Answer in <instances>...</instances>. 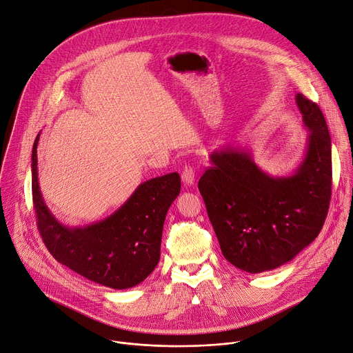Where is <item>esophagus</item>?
<instances>
[{
  "label": "esophagus",
  "instance_id": "1",
  "mask_svg": "<svg viewBox=\"0 0 353 353\" xmlns=\"http://www.w3.org/2000/svg\"><path fill=\"white\" fill-rule=\"evenodd\" d=\"M182 182H183L186 186L193 185V182H194V168H193V167L185 165V168H183V171H182Z\"/></svg>",
  "mask_w": 353,
  "mask_h": 353
}]
</instances>
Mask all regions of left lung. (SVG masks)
<instances>
[{
    "label": "left lung",
    "instance_id": "left-lung-1",
    "mask_svg": "<svg viewBox=\"0 0 353 353\" xmlns=\"http://www.w3.org/2000/svg\"><path fill=\"white\" fill-rule=\"evenodd\" d=\"M310 132L305 155L290 176H270L250 151L224 148L198 188L224 258L241 270L259 273L292 261L320 234L332 186L331 137L320 106L296 95Z\"/></svg>",
    "mask_w": 353,
    "mask_h": 353
}]
</instances>
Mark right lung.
Instances as JSON below:
<instances>
[{
	"instance_id": "1",
	"label": "right lung",
	"mask_w": 353,
	"mask_h": 353,
	"mask_svg": "<svg viewBox=\"0 0 353 353\" xmlns=\"http://www.w3.org/2000/svg\"><path fill=\"white\" fill-rule=\"evenodd\" d=\"M37 141L32 150V198L41 237L56 261L95 283L129 289L141 283L160 261L163 227L181 192L178 172L139 185L122 208L99 223L70 228L43 202L37 182Z\"/></svg>"
}]
</instances>
